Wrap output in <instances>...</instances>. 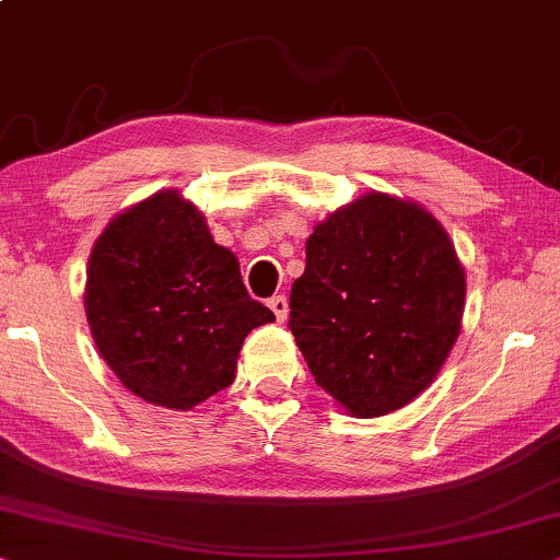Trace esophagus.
<instances>
[{"label":"esophagus","instance_id":"34e87169","mask_svg":"<svg viewBox=\"0 0 560 560\" xmlns=\"http://www.w3.org/2000/svg\"><path fill=\"white\" fill-rule=\"evenodd\" d=\"M268 307H271V312L276 315V319H279V323H284L287 315H289V302H287L284 294L271 296V300H268Z\"/></svg>","mask_w":560,"mask_h":560}]
</instances>
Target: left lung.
I'll use <instances>...</instances> for the list:
<instances>
[{
    "label": "left lung",
    "instance_id": "1",
    "mask_svg": "<svg viewBox=\"0 0 560 560\" xmlns=\"http://www.w3.org/2000/svg\"><path fill=\"white\" fill-rule=\"evenodd\" d=\"M464 300L448 233L422 207L374 191L310 235L289 330L317 386L355 417H382L441 371Z\"/></svg>",
    "mask_w": 560,
    "mask_h": 560
}]
</instances>
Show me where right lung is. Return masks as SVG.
Wrapping results in <instances>:
<instances>
[{
  "label": "right lung",
  "mask_w": 560,
  "mask_h": 560,
  "mask_svg": "<svg viewBox=\"0 0 560 560\" xmlns=\"http://www.w3.org/2000/svg\"><path fill=\"white\" fill-rule=\"evenodd\" d=\"M86 317L119 382L140 399L191 409L235 378L245 335L273 312L202 212L159 191L109 222L86 271Z\"/></svg>",
  "instance_id": "1"
}]
</instances>
